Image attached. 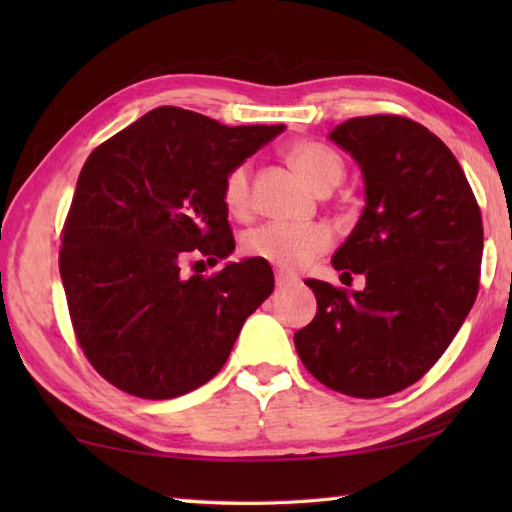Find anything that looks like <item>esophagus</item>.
Returning <instances> with one entry per match:
<instances>
[{
    "mask_svg": "<svg viewBox=\"0 0 512 512\" xmlns=\"http://www.w3.org/2000/svg\"><path fill=\"white\" fill-rule=\"evenodd\" d=\"M275 284L277 287H291V284H298V275H293L289 271H282V268H277L275 271Z\"/></svg>",
    "mask_w": 512,
    "mask_h": 512,
    "instance_id": "esophagus-1",
    "label": "esophagus"
}]
</instances>
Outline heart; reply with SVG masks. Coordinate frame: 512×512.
Returning a JSON list of instances; mask_svg holds the SVG:
<instances>
[{
  "label": "heart",
  "instance_id": "obj_1",
  "mask_svg": "<svg viewBox=\"0 0 512 512\" xmlns=\"http://www.w3.org/2000/svg\"><path fill=\"white\" fill-rule=\"evenodd\" d=\"M287 160L305 183L318 194H329L345 176V164L332 146L316 140L296 142L287 149ZM221 201L235 219H246L253 210L250 167L246 162L228 169L221 183ZM332 246V235L323 225L264 223L244 239L246 255L282 268H300Z\"/></svg>",
  "mask_w": 512,
  "mask_h": 512
}]
</instances>
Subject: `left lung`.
<instances>
[{"label":"left lung","instance_id":"1","mask_svg":"<svg viewBox=\"0 0 512 512\" xmlns=\"http://www.w3.org/2000/svg\"><path fill=\"white\" fill-rule=\"evenodd\" d=\"M329 137L366 180V207L332 264L366 277V289L305 280L318 311L293 343L320 384L377 400L427 375L470 314L481 210L454 153L418 121L354 117Z\"/></svg>","mask_w":512,"mask_h":512}]
</instances>
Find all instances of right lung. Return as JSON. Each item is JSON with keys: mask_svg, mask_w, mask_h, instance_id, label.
<instances>
[{"mask_svg": "<svg viewBox=\"0 0 512 512\" xmlns=\"http://www.w3.org/2000/svg\"><path fill=\"white\" fill-rule=\"evenodd\" d=\"M284 126H223L176 106L146 112L85 160L60 232V277L92 368L128 395L171 400L210 381L271 296L264 259L212 275L235 250L221 183Z\"/></svg>", "mask_w": 512, "mask_h": 512, "instance_id": "obj_1", "label": "right lung"}]
</instances>
